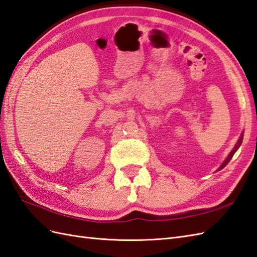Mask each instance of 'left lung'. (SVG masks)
I'll return each mask as SVG.
<instances>
[{
  "label": "left lung",
  "instance_id": "obj_1",
  "mask_svg": "<svg viewBox=\"0 0 257 257\" xmlns=\"http://www.w3.org/2000/svg\"><path fill=\"white\" fill-rule=\"evenodd\" d=\"M243 133L244 132H242V134H241V136H240V139L239 140H237V142H236V144H235V145H234V147L232 148V150H231V152H230V154L228 155V157L226 158V159H224L223 160V162H222V164H221V166L220 167H219L218 169H217V171H219V170H221V169H223L224 167H226L227 165H228V162L231 160V158H232L233 157V155L235 154V152H236V150L237 149H239V147L241 146V144H242V141H243Z\"/></svg>",
  "mask_w": 257,
  "mask_h": 257
}]
</instances>
